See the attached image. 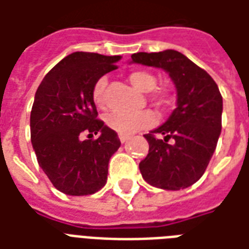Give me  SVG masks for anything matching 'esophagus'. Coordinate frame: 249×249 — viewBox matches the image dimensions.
<instances>
[{
    "mask_svg": "<svg viewBox=\"0 0 249 249\" xmlns=\"http://www.w3.org/2000/svg\"><path fill=\"white\" fill-rule=\"evenodd\" d=\"M119 139H120V141H121V142H123V144H124V142H126V141L129 140V139H130V136H126V135H120V136H119Z\"/></svg>",
    "mask_w": 249,
    "mask_h": 249,
    "instance_id": "obj_1",
    "label": "esophagus"
}]
</instances>
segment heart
Masks as SVG:
<instances>
[{
  "label": "heart",
  "mask_w": 249,
  "mask_h": 249,
  "mask_svg": "<svg viewBox=\"0 0 249 249\" xmlns=\"http://www.w3.org/2000/svg\"><path fill=\"white\" fill-rule=\"evenodd\" d=\"M129 81L141 92H149L156 85V77L148 71H135L129 74ZM105 87L107 77H100L93 85L92 97L97 107H103L105 103ZM105 123L110 129L120 135H132L142 128L151 126L155 123V116L149 110H141L136 113L113 112L105 116Z\"/></svg>",
  "instance_id": "obj_1"
}]
</instances>
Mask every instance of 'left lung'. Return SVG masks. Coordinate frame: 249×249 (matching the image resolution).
Segmentation results:
<instances>
[{"label":"left lung","instance_id":"1","mask_svg":"<svg viewBox=\"0 0 249 249\" xmlns=\"http://www.w3.org/2000/svg\"><path fill=\"white\" fill-rule=\"evenodd\" d=\"M130 64L165 71L178 94L176 108L167 121L144 136L149 152L139 164L142 178L167 191L191 187L205 172L221 132L223 97L219 88L204 69L172 49L135 53ZM156 134L164 137L159 139Z\"/></svg>","mask_w":249,"mask_h":249}]
</instances>
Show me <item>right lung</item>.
Wrapping results in <instances>:
<instances>
[{
	"instance_id": "add662e5",
	"label": "right lung",
	"mask_w": 249,
	"mask_h": 249,
	"mask_svg": "<svg viewBox=\"0 0 249 249\" xmlns=\"http://www.w3.org/2000/svg\"><path fill=\"white\" fill-rule=\"evenodd\" d=\"M120 60L121 56L74 52L44 77L36 92L32 145L38 165L65 195H92L107 184L109 160L121 142L113 129L97 120L92 90ZM82 133H89L88 141L81 140Z\"/></svg>"
}]
</instances>
